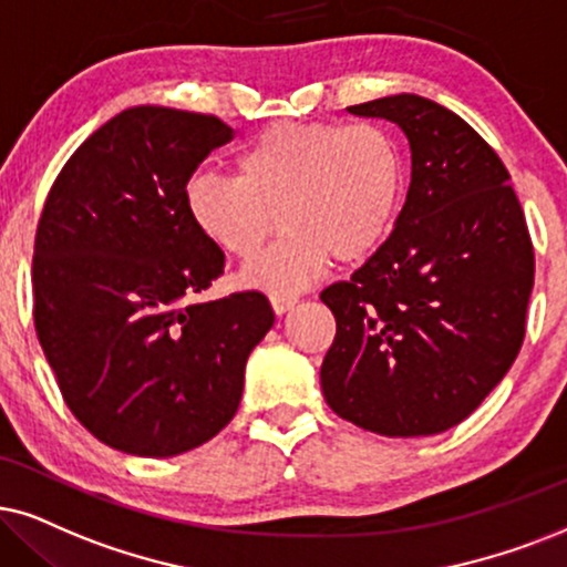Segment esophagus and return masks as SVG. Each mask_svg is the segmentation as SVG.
Listing matches in <instances>:
<instances>
[{
    "instance_id": "34e87169",
    "label": "esophagus",
    "mask_w": 567,
    "mask_h": 567,
    "mask_svg": "<svg viewBox=\"0 0 567 567\" xmlns=\"http://www.w3.org/2000/svg\"><path fill=\"white\" fill-rule=\"evenodd\" d=\"M269 303H271V308H275V313H285L298 303V298L290 296V292H271Z\"/></svg>"
}]
</instances>
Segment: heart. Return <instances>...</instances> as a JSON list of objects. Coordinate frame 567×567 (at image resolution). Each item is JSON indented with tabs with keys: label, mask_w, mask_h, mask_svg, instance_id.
I'll use <instances>...</instances> for the list:
<instances>
[{
	"label": "heart",
	"mask_w": 567,
	"mask_h": 567,
	"mask_svg": "<svg viewBox=\"0 0 567 567\" xmlns=\"http://www.w3.org/2000/svg\"><path fill=\"white\" fill-rule=\"evenodd\" d=\"M408 190L398 135L377 123H275L238 154V175L198 169L185 183L196 230L238 261H254L279 221L288 233L248 282L290 292L329 261L374 256L395 230Z\"/></svg>",
	"instance_id": "obj_1"
}]
</instances>
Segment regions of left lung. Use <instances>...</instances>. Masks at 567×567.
<instances>
[{"mask_svg":"<svg viewBox=\"0 0 567 567\" xmlns=\"http://www.w3.org/2000/svg\"><path fill=\"white\" fill-rule=\"evenodd\" d=\"M348 112L403 127L413 172L384 246L321 290L337 321L321 390L369 432L440 434L468 419L518 355L534 243L511 172L455 112L415 93Z\"/></svg>","mask_w":567,"mask_h":567,"instance_id":"left-lung-1","label":"left lung"}]
</instances>
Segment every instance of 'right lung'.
Instances as JSON below:
<instances>
[{"mask_svg": "<svg viewBox=\"0 0 567 567\" xmlns=\"http://www.w3.org/2000/svg\"><path fill=\"white\" fill-rule=\"evenodd\" d=\"M227 141L214 114L120 112L64 162L35 227V334L75 419L123 453L181 455L230 424L275 324L259 290L198 300L225 254L185 183Z\"/></svg>", "mask_w": 567, "mask_h": 567, "instance_id": "right-lung-1", "label": "right lung"}]
</instances>
